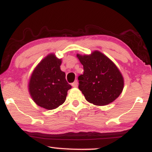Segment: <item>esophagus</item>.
<instances>
[{"instance_id":"1","label":"esophagus","mask_w":152,"mask_h":152,"mask_svg":"<svg viewBox=\"0 0 152 152\" xmlns=\"http://www.w3.org/2000/svg\"><path fill=\"white\" fill-rule=\"evenodd\" d=\"M72 86L74 87V88H76L78 86V81H75L74 83H72Z\"/></svg>"}]
</instances>
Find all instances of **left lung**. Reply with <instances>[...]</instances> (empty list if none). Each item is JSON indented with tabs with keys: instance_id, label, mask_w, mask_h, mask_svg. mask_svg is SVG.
Here are the masks:
<instances>
[{
	"instance_id": "left-lung-1",
	"label": "left lung",
	"mask_w": 152,
	"mask_h": 152,
	"mask_svg": "<svg viewBox=\"0 0 152 152\" xmlns=\"http://www.w3.org/2000/svg\"><path fill=\"white\" fill-rule=\"evenodd\" d=\"M76 56L84 70L78 78V88L87 102L105 106L116 100L123 91L124 81L114 63L99 50Z\"/></svg>"
}]
</instances>
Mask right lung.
<instances>
[{
  "label": "right lung",
  "instance_id": "1",
  "mask_svg": "<svg viewBox=\"0 0 152 152\" xmlns=\"http://www.w3.org/2000/svg\"><path fill=\"white\" fill-rule=\"evenodd\" d=\"M61 59L49 53L36 66L29 79L28 91L38 106L52 110L62 105L71 86L61 70Z\"/></svg>",
  "mask_w": 152,
  "mask_h": 152
}]
</instances>
